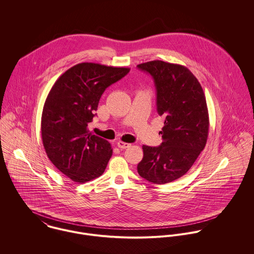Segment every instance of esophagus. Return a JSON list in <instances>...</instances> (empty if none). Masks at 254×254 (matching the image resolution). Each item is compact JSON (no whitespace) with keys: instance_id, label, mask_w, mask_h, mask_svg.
Wrapping results in <instances>:
<instances>
[{"instance_id":"34e87169","label":"esophagus","mask_w":254,"mask_h":254,"mask_svg":"<svg viewBox=\"0 0 254 254\" xmlns=\"http://www.w3.org/2000/svg\"><path fill=\"white\" fill-rule=\"evenodd\" d=\"M117 145H118L119 148H127V147H130V146H131V144H128V143H124V142H122V141H119V142L117 143Z\"/></svg>"}]
</instances>
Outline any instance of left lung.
<instances>
[{
    "label": "left lung",
    "mask_w": 254,
    "mask_h": 254,
    "mask_svg": "<svg viewBox=\"0 0 254 254\" xmlns=\"http://www.w3.org/2000/svg\"><path fill=\"white\" fill-rule=\"evenodd\" d=\"M138 68L153 78L157 112L165 121L161 145H143L144 157L137 169L146 181L162 185L184 176L204 148L208 109L201 85L186 66L151 61Z\"/></svg>",
    "instance_id": "obj_1"
}]
</instances>
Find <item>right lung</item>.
I'll return each mask as SVG.
<instances>
[{"label":"right lung","instance_id":"add662e5","mask_svg":"<svg viewBox=\"0 0 254 254\" xmlns=\"http://www.w3.org/2000/svg\"><path fill=\"white\" fill-rule=\"evenodd\" d=\"M130 68L82 63L62 74L42 112L43 145L52 163L76 183L100 177L112 155L109 142L88 129L100 99Z\"/></svg>","mask_w":254,"mask_h":254}]
</instances>
